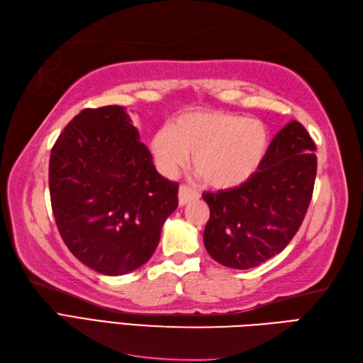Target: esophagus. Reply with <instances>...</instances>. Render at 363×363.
Listing matches in <instances>:
<instances>
[{
    "label": "esophagus",
    "instance_id": "1",
    "mask_svg": "<svg viewBox=\"0 0 363 363\" xmlns=\"http://www.w3.org/2000/svg\"><path fill=\"white\" fill-rule=\"evenodd\" d=\"M196 199H199V192L194 191L189 186H186V184H182L180 189H179V203H180V206H184V205H186V203L196 200Z\"/></svg>",
    "mask_w": 363,
    "mask_h": 363
}]
</instances>
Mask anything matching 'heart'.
<instances>
[{
	"mask_svg": "<svg viewBox=\"0 0 363 363\" xmlns=\"http://www.w3.org/2000/svg\"><path fill=\"white\" fill-rule=\"evenodd\" d=\"M152 152L160 169L174 175L192 166L212 188L228 189L248 182L260 169L269 147L263 121L226 112H192L177 118L152 138Z\"/></svg>",
	"mask_w": 363,
	"mask_h": 363,
	"instance_id": "obj_1",
	"label": "heart"
}]
</instances>
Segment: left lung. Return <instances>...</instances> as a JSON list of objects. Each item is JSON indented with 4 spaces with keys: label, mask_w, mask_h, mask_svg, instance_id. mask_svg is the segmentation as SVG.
Returning <instances> with one entry per match:
<instances>
[{
    "label": "left lung",
    "mask_w": 363,
    "mask_h": 363,
    "mask_svg": "<svg viewBox=\"0 0 363 363\" xmlns=\"http://www.w3.org/2000/svg\"><path fill=\"white\" fill-rule=\"evenodd\" d=\"M306 129L293 120L277 132L267 157L248 182L205 192L209 220L203 242L223 267L250 269L293 240L313 197L317 157Z\"/></svg>",
    "instance_id": "left-lung-1"
}]
</instances>
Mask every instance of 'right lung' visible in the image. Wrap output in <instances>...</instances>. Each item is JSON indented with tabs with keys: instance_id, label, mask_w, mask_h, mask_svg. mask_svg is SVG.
Returning <instances> with one entry per match:
<instances>
[{
	"instance_id": "right-lung-1",
	"label": "right lung",
	"mask_w": 363,
	"mask_h": 363,
	"mask_svg": "<svg viewBox=\"0 0 363 363\" xmlns=\"http://www.w3.org/2000/svg\"><path fill=\"white\" fill-rule=\"evenodd\" d=\"M49 191L69 251L104 276L151 259L179 206V184L157 172L123 106L75 115L52 147Z\"/></svg>"
}]
</instances>
